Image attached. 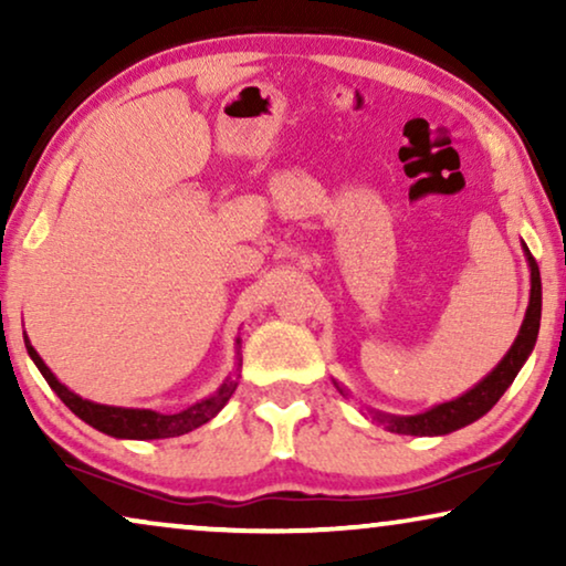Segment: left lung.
Segmentation results:
<instances>
[{
	"mask_svg": "<svg viewBox=\"0 0 566 566\" xmlns=\"http://www.w3.org/2000/svg\"><path fill=\"white\" fill-rule=\"evenodd\" d=\"M525 254H528L531 262V304L528 312H525L523 327L517 332L510 353L500 360V366L484 381H479L474 389L463 394V397L432 407L430 412L412 417H381V422H389L391 432H399V436H446V432L459 430L463 424L474 422L490 412L502 394L507 391V386L515 381L517 370L523 368L525 358H528L533 345H536L541 324V273L528 247H525Z\"/></svg>",
	"mask_w": 566,
	"mask_h": 566,
	"instance_id": "1",
	"label": "left lung"
}]
</instances>
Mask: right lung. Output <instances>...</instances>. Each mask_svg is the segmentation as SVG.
Listing matches in <instances>:
<instances>
[{"label":"right lung","instance_id":"1","mask_svg":"<svg viewBox=\"0 0 566 566\" xmlns=\"http://www.w3.org/2000/svg\"><path fill=\"white\" fill-rule=\"evenodd\" d=\"M30 358L41 370L45 381L53 391L59 394V399L72 409L76 417H82L84 422L92 424V428L99 432H107L113 438H134V440H154V438H177L185 436V432L200 428V424L211 420L227 405L231 394L237 389V381H227L221 386L213 397H208L198 405H192L188 409L177 415H159L151 412V409H123V407H105V405H95V401H87L82 397H76L66 389L64 384L56 381V376L51 374L49 366L41 360V355L33 350V345L25 343Z\"/></svg>","mask_w":566,"mask_h":566}]
</instances>
